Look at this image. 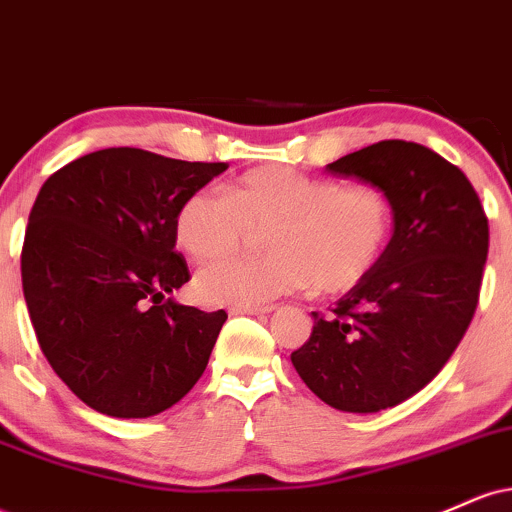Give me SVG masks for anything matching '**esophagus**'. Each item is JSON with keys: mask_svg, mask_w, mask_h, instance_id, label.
Here are the masks:
<instances>
[{"mask_svg": "<svg viewBox=\"0 0 512 512\" xmlns=\"http://www.w3.org/2000/svg\"><path fill=\"white\" fill-rule=\"evenodd\" d=\"M272 310L274 305H233L231 315H264Z\"/></svg>", "mask_w": 512, "mask_h": 512, "instance_id": "obj_1", "label": "esophagus"}]
</instances>
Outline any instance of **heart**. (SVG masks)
<instances>
[{
	"mask_svg": "<svg viewBox=\"0 0 512 512\" xmlns=\"http://www.w3.org/2000/svg\"><path fill=\"white\" fill-rule=\"evenodd\" d=\"M250 228H267L264 257H231L197 276L214 305H260L315 284L346 293L383 262L395 236V202L373 182L310 178L284 166L252 168L223 195L192 192L175 214V243L195 262L236 252Z\"/></svg>",
	"mask_w": 512,
	"mask_h": 512,
	"instance_id": "heart-1",
	"label": "heart"
}]
</instances>
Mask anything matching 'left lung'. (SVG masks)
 Returning a JSON list of instances; mask_svg holds the SVG:
<instances>
[{
    "label": "left lung",
    "mask_w": 512,
    "mask_h": 512,
    "mask_svg": "<svg viewBox=\"0 0 512 512\" xmlns=\"http://www.w3.org/2000/svg\"><path fill=\"white\" fill-rule=\"evenodd\" d=\"M327 170L390 192L395 236L332 315L313 313L291 361L322 402L370 414L416 395L462 342L479 303L489 219L467 175L421 144L385 139Z\"/></svg>",
    "instance_id": "obj_1"
}]
</instances>
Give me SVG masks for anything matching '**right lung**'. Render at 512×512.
<instances>
[{"label": "right lung", "mask_w": 512, "mask_h": 512, "mask_svg": "<svg viewBox=\"0 0 512 512\" xmlns=\"http://www.w3.org/2000/svg\"><path fill=\"white\" fill-rule=\"evenodd\" d=\"M226 168L117 146L40 187L21 250L23 298L52 370L91 409L146 419L202 378L228 315L168 298L190 281L175 214Z\"/></svg>", "instance_id": "right-lung-1"}]
</instances>
